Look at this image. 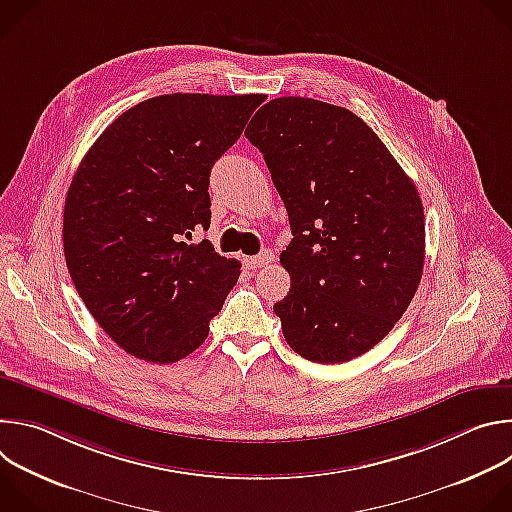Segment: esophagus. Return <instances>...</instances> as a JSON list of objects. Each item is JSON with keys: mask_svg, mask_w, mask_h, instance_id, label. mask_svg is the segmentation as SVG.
Listing matches in <instances>:
<instances>
[{"mask_svg": "<svg viewBox=\"0 0 512 512\" xmlns=\"http://www.w3.org/2000/svg\"><path fill=\"white\" fill-rule=\"evenodd\" d=\"M273 261V253L271 251H263V253H259V255H255V257H245L243 259V263H245V267L247 269H259V267H265V265H269Z\"/></svg>", "mask_w": 512, "mask_h": 512, "instance_id": "34e87169", "label": "esophagus"}]
</instances>
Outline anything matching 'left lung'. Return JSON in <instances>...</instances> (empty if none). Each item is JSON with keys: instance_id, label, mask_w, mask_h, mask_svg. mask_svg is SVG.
<instances>
[{"instance_id": "obj_1", "label": "left lung", "mask_w": 512, "mask_h": 512, "mask_svg": "<svg viewBox=\"0 0 512 512\" xmlns=\"http://www.w3.org/2000/svg\"><path fill=\"white\" fill-rule=\"evenodd\" d=\"M245 135L263 154L294 235L279 255L289 294L273 306L283 336L312 362H348L393 330L421 281L417 188L344 107L279 97Z\"/></svg>"}]
</instances>
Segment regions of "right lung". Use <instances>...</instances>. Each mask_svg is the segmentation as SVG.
<instances>
[{
  "label": "right lung",
  "mask_w": 512,
  "mask_h": 512,
  "mask_svg": "<svg viewBox=\"0 0 512 512\" xmlns=\"http://www.w3.org/2000/svg\"><path fill=\"white\" fill-rule=\"evenodd\" d=\"M265 95H160L91 145L64 202V259L97 324L131 356L176 362L208 336L241 275L208 241V178Z\"/></svg>",
  "instance_id": "add662e5"
}]
</instances>
